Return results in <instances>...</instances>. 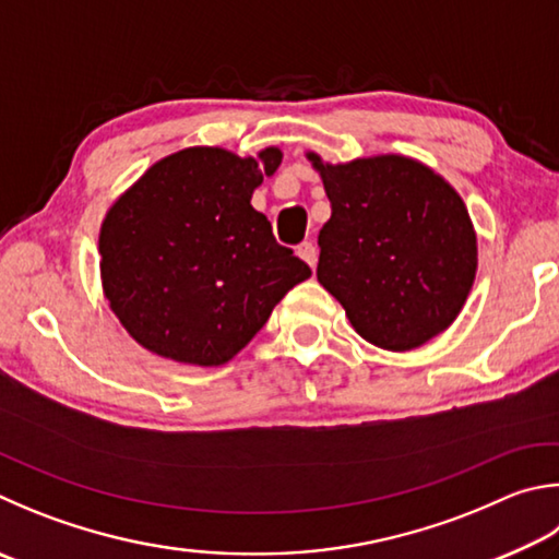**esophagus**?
Wrapping results in <instances>:
<instances>
[{
  "mask_svg": "<svg viewBox=\"0 0 559 559\" xmlns=\"http://www.w3.org/2000/svg\"><path fill=\"white\" fill-rule=\"evenodd\" d=\"M298 257L308 263L310 269H314V263H318V249L312 247V241H302L298 247Z\"/></svg>",
  "mask_w": 559,
  "mask_h": 559,
  "instance_id": "esophagus-1",
  "label": "esophagus"
}]
</instances>
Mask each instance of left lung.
Masks as SVG:
<instances>
[{
  "label": "left lung",
  "mask_w": 559,
  "mask_h": 559,
  "mask_svg": "<svg viewBox=\"0 0 559 559\" xmlns=\"http://www.w3.org/2000/svg\"><path fill=\"white\" fill-rule=\"evenodd\" d=\"M332 215L318 281L364 340L408 352L448 330L476 276V235L448 180L405 156L322 164Z\"/></svg>",
  "instance_id": "1"
}]
</instances>
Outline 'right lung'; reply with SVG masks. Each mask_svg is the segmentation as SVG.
<instances>
[{
	"label": "right lung",
	"instance_id": "obj_1",
	"mask_svg": "<svg viewBox=\"0 0 559 559\" xmlns=\"http://www.w3.org/2000/svg\"><path fill=\"white\" fill-rule=\"evenodd\" d=\"M278 148L239 158L192 146L160 158L99 229L103 288L124 330L158 357L219 367L251 342L310 266L251 207Z\"/></svg>",
	"mask_w": 559,
	"mask_h": 559
}]
</instances>
